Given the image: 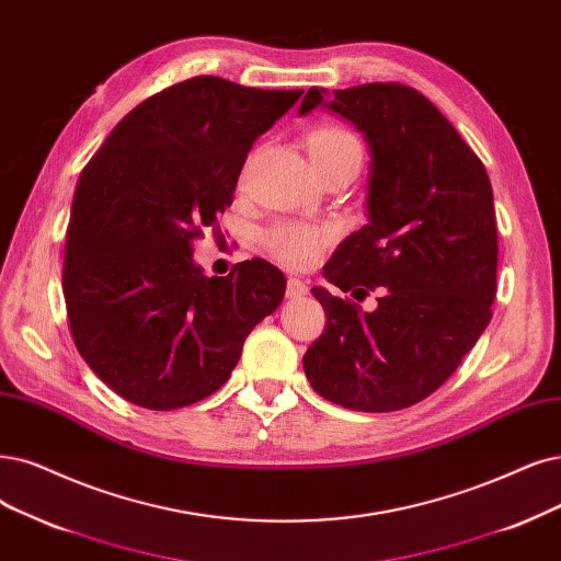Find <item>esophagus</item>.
Returning a JSON list of instances; mask_svg holds the SVG:
<instances>
[{
    "label": "esophagus",
    "mask_w": 561,
    "mask_h": 561,
    "mask_svg": "<svg viewBox=\"0 0 561 561\" xmlns=\"http://www.w3.org/2000/svg\"><path fill=\"white\" fill-rule=\"evenodd\" d=\"M307 291H309V286H307L302 279H298V277H288V282H286V296H288V298H291V300H298V298L307 296Z\"/></svg>",
    "instance_id": "1"
}]
</instances>
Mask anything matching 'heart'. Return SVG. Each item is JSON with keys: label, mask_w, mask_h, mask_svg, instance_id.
I'll return each instance as SVG.
<instances>
[{"label": "heart", "mask_w": 561, "mask_h": 561, "mask_svg": "<svg viewBox=\"0 0 561 561\" xmlns=\"http://www.w3.org/2000/svg\"><path fill=\"white\" fill-rule=\"evenodd\" d=\"M307 150L314 165L330 161H363V142L360 138L340 124H323L307 136ZM333 238L328 226L300 224V221H279L270 226L263 233V244L273 252L277 261L288 267L302 270L312 265L321 249Z\"/></svg>", "instance_id": "obj_1"}]
</instances>
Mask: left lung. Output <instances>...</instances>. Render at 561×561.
Here are the masks:
<instances>
[{
  "mask_svg": "<svg viewBox=\"0 0 561 561\" xmlns=\"http://www.w3.org/2000/svg\"><path fill=\"white\" fill-rule=\"evenodd\" d=\"M312 88L300 115L328 106L369 145L367 224L351 233L323 275L362 301L312 294L323 335L305 375L321 398L354 411H398L432 396L479 342L496 294V219L483 161L419 90L400 82Z\"/></svg>",
  "mask_w": 561,
  "mask_h": 561,
  "instance_id": "8db88e82",
  "label": "left lung"
}]
</instances>
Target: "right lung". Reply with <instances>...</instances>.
<instances>
[{
  "mask_svg": "<svg viewBox=\"0 0 561 561\" xmlns=\"http://www.w3.org/2000/svg\"><path fill=\"white\" fill-rule=\"evenodd\" d=\"M300 94L182 80L122 117L82 169L61 288L78 354L119 398L154 411L205 400L279 307V267L252 259L205 277L192 244L215 231L254 140Z\"/></svg>",
  "mask_w": 561,
  "mask_h": 561,
  "instance_id": "right-lung-1",
  "label": "right lung"
}]
</instances>
